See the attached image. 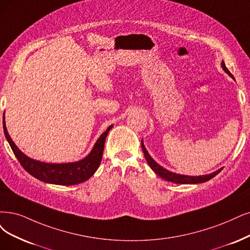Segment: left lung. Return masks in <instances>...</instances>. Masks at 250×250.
I'll list each match as a JSON object with an SVG mask.
<instances>
[{"mask_svg": "<svg viewBox=\"0 0 250 250\" xmlns=\"http://www.w3.org/2000/svg\"><path fill=\"white\" fill-rule=\"evenodd\" d=\"M221 67L224 68V70L229 74V75L230 77H233L232 73H230L228 68L226 67L225 64V62H221ZM234 78V77H233ZM141 146H142V150H143V153H144V156L145 159L147 161V163H148L149 167L159 175L160 177H162L163 179L167 180V181H171V182H174V183H180V184H195V183H201V182H205V181H208L210 180L211 178H213L214 176H216V175L223 170V168L211 173V174H208V175H203V176H186V175H180V174H176V173H172L168 170L164 169L163 167H161V166L159 164H156L152 159L151 156L149 155V153L147 152L145 146L143 144V141H141Z\"/></svg>", "mask_w": 250, "mask_h": 250, "instance_id": "1", "label": "left lung"}]
</instances>
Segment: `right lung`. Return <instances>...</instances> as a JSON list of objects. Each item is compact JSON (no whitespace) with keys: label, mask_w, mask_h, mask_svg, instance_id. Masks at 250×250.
I'll use <instances>...</instances> for the list:
<instances>
[{"label":"right lung","mask_w":250,"mask_h":250,"mask_svg":"<svg viewBox=\"0 0 250 250\" xmlns=\"http://www.w3.org/2000/svg\"><path fill=\"white\" fill-rule=\"evenodd\" d=\"M112 126L113 125H110L100 136L94 148L85 159L70 164H46L27 158L25 154L17 148L8 134L5 122L3 120L6 139L10 144L13 153L22 166V168L37 179L47 183L60 184V186H74V184L84 182L95 174L101 164L102 156H103L106 137Z\"/></svg>","instance_id":"add662e5"}]
</instances>
